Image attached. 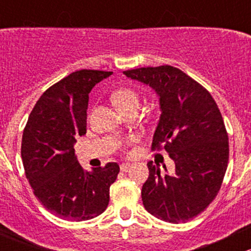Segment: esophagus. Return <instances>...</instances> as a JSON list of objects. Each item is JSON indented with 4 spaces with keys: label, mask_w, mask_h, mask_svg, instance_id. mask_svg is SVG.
Listing matches in <instances>:
<instances>
[{
    "label": "esophagus",
    "mask_w": 251,
    "mask_h": 251,
    "mask_svg": "<svg viewBox=\"0 0 251 251\" xmlns=\"http://www.w3.org/2000/svg\"><path fill=\"white\" fill-rule=\"evenodd\" d=\"M131 168H132V165H131V164H121L120 165V170L123 171V173H127Z\"/></svg>",
    "instance_id": "1"
}]
</instances>
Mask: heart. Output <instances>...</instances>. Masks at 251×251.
Here are the masks:
<instances>
[{"instance_id":"obj_1","label":"heart","mask_w":251,"mask_h":251,"mask_svg":"<svg viewBox=\"0 0 251 251\" xmlns=\"http://www.w3.org/2000/svg\"><path fill=\"white\" fill-rule=\"evenodd\" d=\"M113 103L115 107L123 113L128 108L133 107V105L138 104V97L137 93L131 88H120V90L115 91L111 97Z\"/></svg>"}]
</instances>
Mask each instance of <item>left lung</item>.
<instances>
[{"instance_id": "obj_1", "label": "left lung", "mask_w": 251, "mask_h": 251, "mask_svg": "<svg viewBox=\"0 0 251 251\" xmlns=\"http://www.w3.org/2000/svg\"><path fill=\"white\" fill-rule=\"evenodd\" d=\"M148 85L159 97L160 118L151 149L163 144L175 173H160L149 161L142 201L149 214L171 224L204 211L221 188L228 164V136L214 98L201 85L171 65L124 72Z\"/></svg>"}]
</instances>
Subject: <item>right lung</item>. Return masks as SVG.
<instances>
[{
	"instance_id": "add662e5",
	"label": "right lung",
	"mask_w": 251,
	"mask_h": 251,
	"mask_svg": "<svg viewBox=\"0 0 251 251\" xmlns=\"http://www.w3.org/2000/svg\"><path fill=\"white\" fill-rule=\"evenodd\" d=\"M111 74L82 69L50 86L23 132V165L35 197L68 221H87L102 214L120 171L116 163L85 171L74 149L77 136L86 133L88 93Z\"/></svg>"
}]
</instances>
